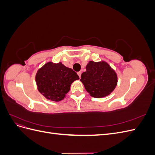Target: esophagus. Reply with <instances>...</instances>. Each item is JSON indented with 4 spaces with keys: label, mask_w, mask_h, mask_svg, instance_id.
<instances>
[{
    "label": "esophagus",
    "mask_w": 155,
    "mask_h": 155,
    "mask_svg": "<svg viewBox=\"0 0 155 155\" xmlns=\"http://www.w3.org/2000/svg\"><path fill=\"white\" fill-rule=\"evenodd\" d=\"M78 76H79V78H81V72H78Z\"/></svg>",
    "instance_id": "obj_1"
}]
</instances>
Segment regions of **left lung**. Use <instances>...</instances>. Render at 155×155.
I'll return each mask as SVG.
<instances>
[{
    "instance_id": "obj_1",
    "label": "left lung",
    "mask_w": 155,
    "mask_h": 155,
    "mask_svg": "<svg viewBox=\"0 0 155 155\" xmlns=\"http://www.w3.org/2000/svg\"><path fill=\"white\" fill-rule=\"evenodd\" d=\"M86 70L82 73L80 81L91 96L103 97L114 90L118 78L109 64L104 61H89Z\"/></svg>"
}]
</instances>
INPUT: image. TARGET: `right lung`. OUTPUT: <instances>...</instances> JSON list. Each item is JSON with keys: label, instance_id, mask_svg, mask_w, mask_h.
I'll use <instances>...</instances> for the list:
<instances>
[{"label": "right lung", "instance_id": "right-lung-1", "mask_svg": "<svg viewBox=\"0 0 155 155\" xmlns=\"http://www.w3.org/2000/svg\"><path fill=\"white\" fill-rule=\"evenodd\" d=\"M79 78L72 68L61 63H47L37 72L35 81L39 91L46 98L59 101L64 99L70 85Z\"/></svg>", "mask_w": 155, "mask_h": 155}]
</instances>
